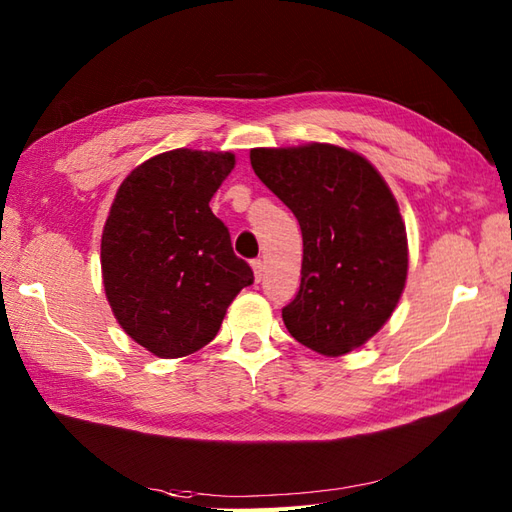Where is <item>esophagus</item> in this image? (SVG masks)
Wrapping results in <instances>:
<instances>
[{"label": "esophagus", "mask_w": 512, "mask_h": 512, "mask_svg": "<svg viewBox=\"0 0 512 512\" xmlns=\"http://www.w3.org/2000/svg\"><path fill=\"white\" fill-rule=\"evenodd\" d=\"M250 266H253L255 281H262L264 279V262H262V259H253V262H250Z\"/></svg>", "instance_id": "obj_1"}]
</instances>
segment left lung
<instances>
[{"mask_svg": "<svg viewBox=\"0 0 512 512\" xmlns=\"http://www.w3.org/2000/svg\"><path fill=\"white\" fill-rule=\"evenodd\" d=\"M257 178L295 213L301 286L281 317L314 352L339 356L391 317L407 279V233L380 173L334 145L253 149Z\"/></svg>", "mask_w": 512, "mask_h": 512, "instance_id": "left-lung-1", "label": "left lung"}]
</instances>
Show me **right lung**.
I'll return each mask as SVG.
<instances>
[{"mask_svg":"<svg viewBox=\"0 0 512 512\" xmlns=\"http://www.w3.org/2000/svg\"><path fill=\"white\" fill-rule=\"evenodd\" d=\"M233 165V154L173 149L116 193L101 239L105 295L123 330L156 356L213 341L237 292L255 281L209 206Z\"/></svg>","mask_w":512,"mask_h":512,"instance_id":"obj_1","label":"right lung"}]
</instances>
